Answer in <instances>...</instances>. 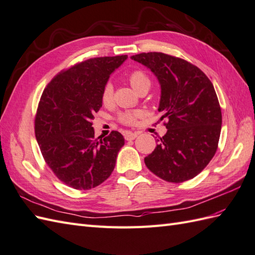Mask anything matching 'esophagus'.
<instances>
[{"label":"esophagus","instance_id":"34e87169","mask_svg":"<svg viewBox=\"0 0 255 255\" xmlns=\"http://www.w3.org/2000/svg\"><path fill=\"white\" fill-rule=\"evenodd\" d=\"M124 138H126L127 140H133V139H135L136 137H137V135H138V133H133V132H124Z\"/></svg>","mask_w":255,"mask_h":255}]
</instances>
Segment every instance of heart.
<instances>
[{
    "mask_svg": "<svg viewBox=\"0 0 255 255\" xmlns=\"http://www.w3.org/2000/svg\"><path fill=\"white\" fill-rule=\"evenodd\" d=\"M127 79L128 81V83L131 84V86L136 92H139L141 90H148L149 86H150V79H149L147 74L141 70L131 71L128 74ZM113 97L114 86L111 84V82H106L102 90V103L105 106H109V105L113 103ZM140 115V111L137 110L123 111V113H120L119 116H118V120L122 124H124V126H133V124H135L136 121H137Z\"/></svg>",
    "mask_w": 255,
    "mask_h": 255,
    "instance_id": "heart-1",
    "label": "heart"
}]
</instances>
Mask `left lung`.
I'll return each instance as SVG.
<instances>
[{"mask_svg": "<svg viewBox=\"0 0 255 255\" xmlns=\"http://www.w3.org/2000/svg\"><path fill=\"white\" fill-rule=\"evenodd\" d=\"M148 67L161 85L159 111L167 132L145 158L153 174L170 183L194 178L217 150L222 111L212 82L197 66L169 54L132 56Z\"/></svg>", "mask_w": 255, "mask_h": 255, "instance_id": "8db88e82", "label": "left lung"}]
</instances>
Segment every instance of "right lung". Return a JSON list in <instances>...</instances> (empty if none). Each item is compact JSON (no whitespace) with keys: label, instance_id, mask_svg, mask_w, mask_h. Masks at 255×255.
Returning a JSON list of instances; mask_svg holds the SVG:
<instances>
[{"label":"right lung","instance_id":"1","mask_svg":"<svg viewBox=\"0 0 255 255\" xmlns=\"http://www.w3.org/2000/svg\"><path fill=\"white\" fill-rule=\"evenodd\" d=\"M128 55L95 57L61 70L43 91L34 133L55 176L71 188L96 187L111 175L123 136L113 131L95 138L93 122L102 107V90Z\"/></svg>","mask_w":255,"mask_h":255}]
</instances>
